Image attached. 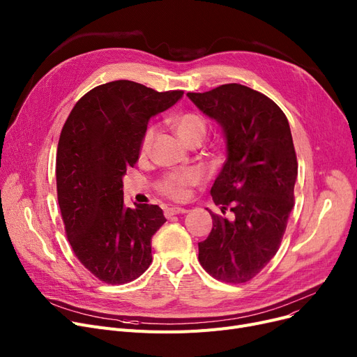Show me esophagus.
Here are the masks:
<instances>
[{"mask_svg":"<svg viewBox=\"0 0 357 357\" xmlns=\"http://www.w3.org/2000/svg\"><path fill=\"white\" fill-rule=\"evenodd\" d=\"M185 213H188V210H186V208H181V207H171V208L165 210V215H166L167 218H171L172 215H176V214H185Z\"/></svg>","mask_w":357,"mask_h":357,"instance_id":"obj_1","label":"esophagus"}]
</instances>
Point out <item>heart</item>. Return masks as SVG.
Returning a JSON list of instances; mask_svg holds the SVG:
<instances>
[{
    "mask_svg": "<svg viewBox=\"0 0 357 357\" xmlns=\"http://www.w3.org/2000/svg\"><path fill=\"white\" fill-rule=\"evenodd\" d=\"M174 128L178 136L186 143L191 144L195 142H202L207 135V120L197 111H186L182 114H178L172 120ZM156 137V127L150 126L146 128L139 146V156L142 159L147 158L150 150H152L153 142ZM201 182V175L197 171H182V172H171L165 175L158 183V191L175 201H183L188 198L192 186Z\"/></svg>",
    "mask_w": 357,
    "mask_h": 357,
    "instance_id": "obj_1",
    "label": "heart"
}]
</instances>
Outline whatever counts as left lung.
Masks as SVG:
<instances>
[{
	"mask_svg": "<svg viewBox=\"0 0 357 357\" xmlns=\"http://www.w3.org/2000/svg\"><path fill=\"white\" fill-rule=\"evenodd\" d=\"M186 96L215 120L227 140L211 197L210 236L198 243V260L213 278L227 284L253 279L276 255L294 207L298 162L287 116L264 93L240 84L220 85Z\"/></svg>",
	"mask_w": 357,
	"mask_h": 357,
	"instance_id": "obj_1",
	"label": "left lung"
}]
</instances>
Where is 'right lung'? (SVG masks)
I'll list each match as a JSON object with an SVG mask.
<instances>
[{"mask_svg":"<svg viewBox=\"0 0 357 357\" xmlns=\"http://www.w3.org/2000/svg\"><path fill=\"white\" fill-rule=\"evenodd\" d=\"M182 96L112 81L86 92L63 124L56 188L66 237L81 264L105 284L131 282L152 264L150 241L166 218L158 205L126 207L123 176L139 159L150 117Z\"/></svg>","mask_w":357,"mask_h":357,"instance_id":"obj_1","label":"right lung"}]
</instances>
